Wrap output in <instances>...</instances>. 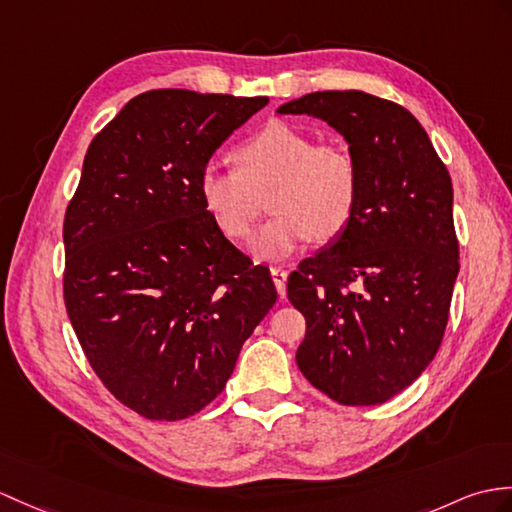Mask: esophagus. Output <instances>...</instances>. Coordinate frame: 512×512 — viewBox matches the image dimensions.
<instances>
[{"label": "esophagus", "mask_w": 512, "mask_h": 512, "mask_svg": "<svg viewBox=\"0 0 512 512\" xmlns=\"http://www.w3.org/2000/svg\"><path fill=\"white\" fill-rule=\"evenodd\" d=\"M270 275H272V281H275L277 292L283 296L285 294V281H288V270H283L281 266H272Z\"/></svg>", "instance_id": "esophagus-1"}]
</instances>
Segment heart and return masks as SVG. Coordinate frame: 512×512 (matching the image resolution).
Instances as JSON below:
<instances>
[{
  "instance_id": "b5f03b06",
  "label": "heart",
  "mask_w": 512,
  "mask_h": 512,
  "mask_svg": "<svg viewBox=\"0 0 512 512\" xmlns=\"http://www.w3.org/2000/svg\"><path fill=\"white\" fill-rule=\"evenodd\" d=\"M237 168L209 161L198 176V194L229 240H244L268 194L275 216L253 237V253L288 257L310 242L338 235L358 205L360 174L353 154L338 144H316L305 130L270 122L235 150Z\"/></svg>"
}]
</instances>
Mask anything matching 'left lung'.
Instances as JSON below:
<instances>
[{
	"mask_svg": "<svg viewBox=\"0 0 512 512\" xmlns=\"http://www.w3.org/2000/svg\"><path fill=\"white\" fill-rule=\"evenodd\" d=\"M277 113L336 128L360 174L347 227L288 279L307 323L296 364L342 406H377L441 347L460 268L449 172L417 117L377 95L316 91Z\"/></svg>",
	"mask_w": 512,
	"mask_h": 512,
	"instance_id": "obj_1",
	"label": "left lung"
}]
</instances>
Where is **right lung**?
<instances>
[{"mask_svg":"<svg viewBox=\"0 0 512 512\" xmlns=\"http://www.w3.org/2000/svg\"><path fill=\"white\" fill-rule=\"evenodd\" d=\"M266 104L146 91L82 163L63 224L67 316L95 375L146 419L181 421L216 399L277 301L268 268L237 251L198 194L211 154Z\"/></svg>","mask_w":512,"mask_h":512,"instance_id":"right-lung-1","label":"right lung"}]
</instances>
